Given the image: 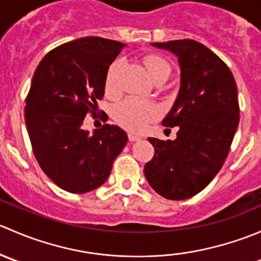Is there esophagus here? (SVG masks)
<instances>
[{
    "label": "esophagus",
    "instance_id": "esophagus-1",
    "mask_svg": "<svg viewBox=\"0 0 261 261\" xmlns=\"http://www.w3.org/2000/svg\"><path fill=\"white\" fill-rule=\"evenodd\" d=\"M140 136H138V135H134V134H131V133H128V140L130 141H138V140H140Z\"/></svg>",
    "mask_w": 261,
    "mask_h": 261
}]
</instances>
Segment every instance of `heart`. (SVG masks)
<instances>
[{
    "instance_id": "b5f03b06",
    "label": "heart",
    "mask_w": 261,
    "mask_h": 261,
    "mask_svg": "<svg viewBox=\"0 0 261 261\" xmlns=\"http://www.w3.org/2000/svg\"><path fill=\"white\" fill-rule=\"evenodd\" d=\"M143 63L145 65L150 78L156 82L167 81L170 77L172 68L169 62L165 58L158 54H147L143 58ZM121 70V62L116 60L109 67L105 81V88L107 93H115L118 88V75ZM115 120L126 130L133 133L141 131L149 122L155 120L158 116V110L154 105L146 102L138 101L134 98H127L120 102L114 111Z\"/></svg>"
}]
</instances>
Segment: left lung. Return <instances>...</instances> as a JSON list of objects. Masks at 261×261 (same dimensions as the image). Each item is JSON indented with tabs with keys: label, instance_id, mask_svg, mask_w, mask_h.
<instances>
[{
	"label": "left lung",
	"instance_id": "obj_1",
	"mask_svg": "<svg viewBox=\"0 0 261 261\" xmlns=\"http://www.w3.org/2000/svg\"><path fill=\"white\" fill-rule=\"evenodd\" d=\"M152 45L178 57L180 89L163 125L179 131L173 141L147 139L155 154L144 174L158 194L179 201L206 188L222 168L240 120L238 87L226 63L198 41Z\"/></svg>",
	"mask_w": 261,
	"mask_h": 261
}]
</instances>
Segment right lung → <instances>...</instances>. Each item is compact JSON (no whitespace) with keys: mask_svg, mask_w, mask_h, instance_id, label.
Masks as SVG:
<instances>
[{"mask_svg":"<svg viewBox=\"0 0 261 261\" xmlns=\"http://www.w3.org/2000/svg\"><path fill=\"white\" fill-rule=\"evenodd\" d=\"M123 46L98 36L77 39L50 50L34 73L25 101L31 147L43 172L70 193L102 186L127 143L116 125L93 135L83 130L86 115H97L107 69Z\"/></svg>","mask_w":261,"mask_h":261,"instance_id":"right-lung-1","label":"right lung"}]
</instances>
